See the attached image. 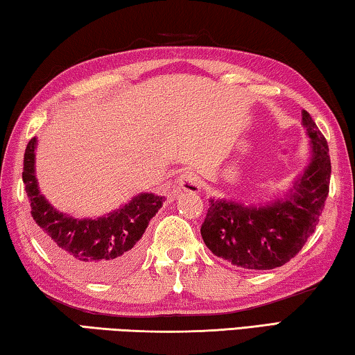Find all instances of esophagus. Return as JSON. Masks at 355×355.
Returning <instances> with one entry per match:
<instances>
[{"label":"esophagus","mask_w":355,"mask_h":355,"mask_svg":"<svg viewBox=\"0 0 355 355\" xmlns=\"http://www.w3.org/2000/svg\"><path fill=\"white\" fill-rule=\"evenodd\" d=\"M177 184L180 189H183L186 192H200L202 189V183L200 180L197 178V175H194L192 172H183L180 173L177 178Z\"/></svg>","instance_id":"34e87169"}]
</instances>
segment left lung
Listing matches in <instances>:
<instances>
[{
	"label": "left lung",
	"mask_w": 355,
	"mask_h": 355,
	"mask_svg": "<svg viewBox=\"0 0 355 355\" xmlns=\"http://www.w3.org/2000/svg\"><path fill=\"white\" fill-rule=\"evenodd\" d=\"M302 125L309 136V164L282 197L257 205L214 197L208 200L200 233L216 257L238 268L266 271L290 261L315 232L329 196L332 167L327 141L307 111H302Z\"/></svg>",
	"instance_id": "left-lung-1"
}]
</instances>
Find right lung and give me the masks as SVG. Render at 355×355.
<instances>
[{"label":"right lung","instance_id":"right-lung-1","mask_svg":"<svg viewBox=\"0 0 355 355\" xmlns=\"http://www.w3.org/2000/svg\"><path fill=\"white\" fill-rule=\"evenodd\" d=\"M35 148L37 137H33L23 159V183L44 248L67 271L91 280H112L130 271L139 260L142 236L164 197L141 192L100 218H73L56 209L40 192Z\"/></svg>","mask_w":355,"mask_h":355}]
</instances>
